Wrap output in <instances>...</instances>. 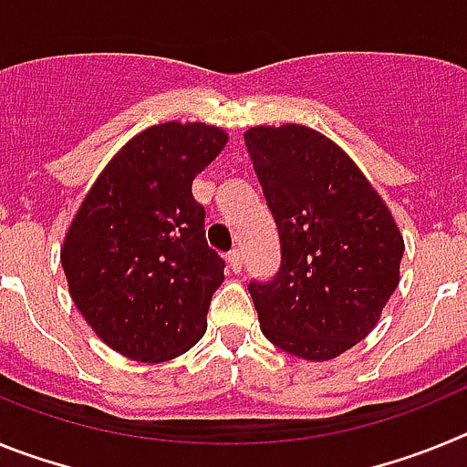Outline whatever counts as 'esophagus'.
Here are the masks:
<instances>
[{"instance_id":"obj_1","label":"esophagus","mask_w":467,"mask_h":467,"mask_svg":"<svg viewBox=\"0 0 467 467\" xmlns=\"http://www.w3.org/2000/svg\"><path fill=\"white\" fill-rule=\"evenodd\" d=\"M229 266H231V271H234V274H241V271H243V257H241V253H238V250H234V253L229 254Z\"/></svg>"}]
</instances>
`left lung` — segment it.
Masks as SVG:
<instances>
[{
	"mask_svg": "<svg viewBox=\"0 0 467 467\" xmlns=\"http://www.w3.org/2000/svg\"><path fill=\"white\" fill-rule=\"evenodd\" d=\"M243 138L280 236L278 275L247 285L259 327L290 356L334 360L377 327L400 285L398 222L327 135L283 123Z\"/></svg>",
	"mask_w": 467,
	"mask_h": 467,
	"instance_id": "8db88e82",
	"label": "left lung"
}]
</instances>
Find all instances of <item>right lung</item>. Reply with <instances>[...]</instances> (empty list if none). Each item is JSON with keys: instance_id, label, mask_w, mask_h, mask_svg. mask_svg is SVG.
I'll list each match as a JSON object with an SVG mask.
<instances>
[{"instance_id": "1", "label": "right lung", "mask_w": 467, "mask_h": 467, "mask_svg": "<svg viewBox=\"0 0 467 467\" xmlns=\"http://www.w3.org/2000/svg\"><path fill=\"white\" fill-rule=\"evenodd\" d=\"M229 142L224 128L166 121L128 140L81 201L60 245L67 290L100 341L166 362L205 334L224 262L205 243L192 184Z\"/></svg>"}]
</instances>
